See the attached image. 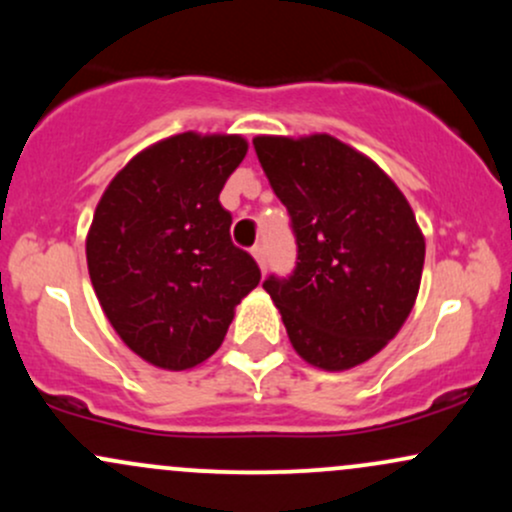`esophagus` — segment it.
Listing matches in <instances>:
<instances>
[{
    "label": "esophagus",
    "instance_id": "esophagus-1",
    "mask_svg": "<svg viewBox=\"0 0 512 512\" xmlns=\"http://www.w3.org/2000/svg\"><path fill=\"white\" fill-rule=\"evenodd\" d=\"M252 257H255L257 264H260V269L264 272V269H267V257H264L262 245H255V248H252Z\"/></svg>",
    "mask_w": 512,
    "mask_h": 512
}]
</instances>
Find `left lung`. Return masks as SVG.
I'll list each match as a JSON object with an SVG mask.
<instances>
[{"instance_id": "1", "label": "left lung", "mask_w": 512, "mask_h": 512, "mask_svg": "<svg viewBox=\"0 0 512 512\" xmlns=\"http://www.w3.org/2000/svg\"><path fill=\"white\" fill-rule=\"evenodd\" d=\"M252 144L298 245L289 279L262 284L293 349L322 370L366 363L402 330L419 293L426 240L407 197L330 134Z\"/></svg>"}]
</instances>
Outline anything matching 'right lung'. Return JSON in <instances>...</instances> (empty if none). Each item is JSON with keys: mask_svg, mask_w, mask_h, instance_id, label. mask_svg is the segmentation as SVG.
Wrapping results in <instances>:
<instances>
[{"mask_svg": "<svg viewBox=\"0 0 512 512\" xmlns=\"http://www.w3.org/2000/svg\"><path fill=\"white\" fill-rule=\"evenodd\" d=\"M245 154L240 134H175L134 156L98 202L86 236L93 291L122 342L151 366L207 361L260 284L219 202Z\"/></svg>", "mask_w": 512, "mask_h": 512, "instance_id": "add662e5", "label": "right lung"}]
</instances>
